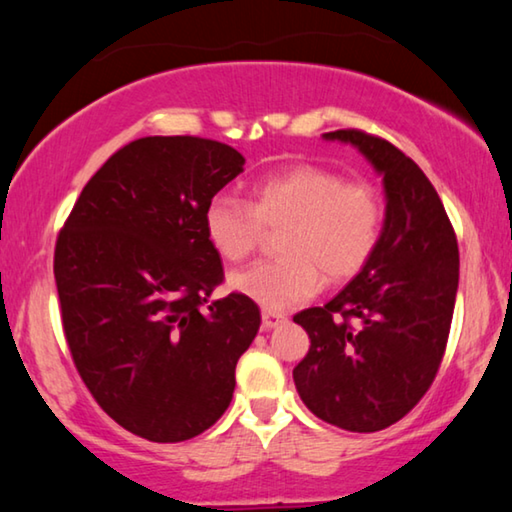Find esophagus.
Returning <instances> with one entry per match:
<instances>
[{
	"label": "esophagus",
	"instance_id": "esophagus-1",
	"mask_svg": "<svg viewBox=\"0 0 512 512\" xmlns=\"http://www.w3.org/2000/svg\"><path fill=\"white\" fill-rule=\"evenodd\" d=\"M284 320H287V316L280 314V311H271V309H264L262 311V325H264V329H273L277 325H282Z\"/></svg>",
	"mask_w": 512,
	"mask_h": 512
}]
</instances>
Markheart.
I'll list each match as a JSON object with an SVG mask.
<instances>
[{"label": "heart", "instance_id": "obj_1", "mask_svg": "<svg viewBox=\"0 0 512 512\" xmlns=\"http://www.w3.org/2000/svg\"><path fill=\"white\" fill-rule=\"evenodd\" d=\"M205 235L228 262L255 253L264 230H280L282 257L232 275V287L271 311L298 307L320 287L341 282L370 262L384 232V201L377 187L341 173L293 164L259 178L248 203L232 194L210 198L203 214Z\"/></svg>", "mask_w": 512, "mask_h": 512}]
</instances>
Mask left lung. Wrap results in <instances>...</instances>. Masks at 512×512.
I'll return each mask as SVG.
<instances>
[{
    "label": "left lung",
    "instance_id": "obj_1",
    "mask_svg": "<svg viewBox=\"0 0 512 512\" xmlns=\"http://www.w3.org/2000/svg\"><path fill=\"white\" fill-rule=\"evenodd\" d=\"M325 140L354 144L384 173L386 221L375 255L348 287L293 316L311 341L293 381L316 418L372 433L402 420L438 375L454 316L458 241L409 155L359 128Z\"/></svg>",
    "mask_w": 512,
    "mask_h": 512
}]
</instances>
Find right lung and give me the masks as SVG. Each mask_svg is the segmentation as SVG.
<instances>
[{"label":"right lung","instance_id":"1","mask_svg":"<svg viewBox=\"0 0 512 512\" xmlns=\"http://www.w3.org/2000/svg\"><path fill=\"white\" fill-rule=\"evenodd\" d=\"M244 167L194 135L140 137L112 153L58 232L54 275L74 366L119 427L153 443L210 429L262 316L223 282L205 235L210 198Z\"/></svg>","mask_w":512,"mask_h":512}]
</instances>
